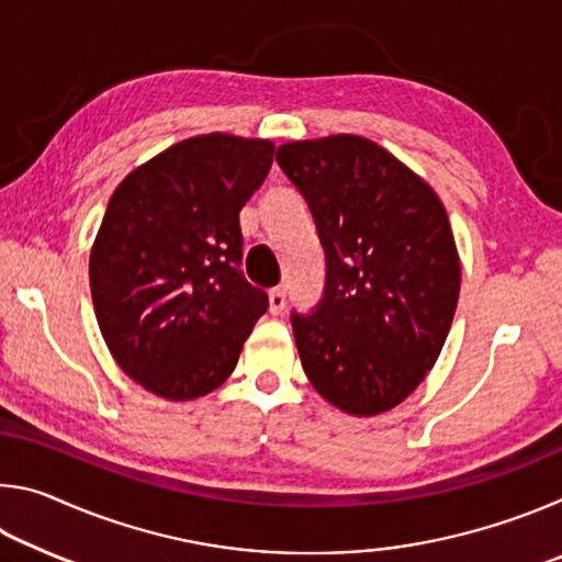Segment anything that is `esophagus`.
I'll return each instance as SVG.
<instances>
[{
    "mask_svg": "<svg viewBox=\"0 0 562 562\" xmlns=\"http://www.w3.org/2000/svg\"><path fill=\"white\" fill-rule=\"evenodd\" d=\"M284 310V288H272L270 290V312L272 315H280Z\"/></svg>",
    "mask_w": 562,
    "mask_h": 562,
    "instance_id": "esophagus-1",
    "label": "esophagus"
}]
</instances>
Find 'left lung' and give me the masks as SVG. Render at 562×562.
<instances>
[{"label": "left lung", "instance_id": "1", "mask_svg": "<svg viewBox=\"0 0 562 562\" xmlns=\"http://www.w3.org/2000/svg\"><path fill=\"white\" fill-rule=\"evenodd\" d=\"M278 164L315 215L327 288L292 317L310 384L351 416L392 412L439 359L461 290V260L436 190L355 133L292 140Z\"/></svg>", "mask_w": 562, "mask_h": 562}]
</instances>
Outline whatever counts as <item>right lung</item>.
<instances>
[{
	"label": "right lung",
	"mask_w": 562,
	"mask_h": 562,
	"mask_svg": "<svg viewBox=\"0 0 562 562\" xmlns=\"http://www.w3.org/2000/svg\"><path fill=\"white\" fill-rule=\"evenodd\" d=\"M274 144L203 133L160 150L113 190L91 245L99 329L133 382L168 402L215 392L268 294L247 284L240 211Z\"/></svg>",
	"instance_id": "add662e5"
}]
</instances>
